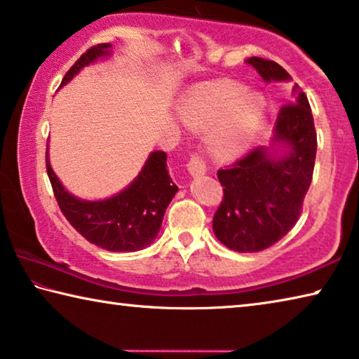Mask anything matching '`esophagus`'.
I'll list each match as a JSON object with an SVG mask.
<instances>
[{
    "label": "esophagus",
    "mask_w": 359,
    "mask_h": 359,
    "mask_svg": "<svg viewBox=\"0 0 359 359\" xmlns=\"http://www.w3.org/2000/svg\"><path fill=\"white\" fill-rule=\"evenodd\" d=\"M188 172H190L193 177H198V175H204L208 172V168H205V163L201 160L199 156H193L190 158V161H188Z\"/></svg>",
    "instance_id": "obj_1"
}]
</instances>
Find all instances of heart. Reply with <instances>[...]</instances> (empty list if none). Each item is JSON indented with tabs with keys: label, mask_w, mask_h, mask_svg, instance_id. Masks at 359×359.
<instances>
[{
	"label": "heart",
	"mask_w": 359,
	"mask_h": 359,
	"mask_svg": "<svg viewBox=\"0 0 359 359\" xmlns=\"http://www.w3.org/2000/svg\"><path fill=\"white\" fill-rule=\"evenodd\" d=\"M177 118L188 130L205 133L215 158L233 160L247 151L263 126L266 101L238 82L198 85L182 96Z\"/></svg>",
	"instance_id": "heart-1"
}]
</instances>
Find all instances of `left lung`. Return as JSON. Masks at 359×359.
Returning a JSON list of instances; mask_svg holds the SVG:
<instances>
[{"label":"left lung","mask_w":359,"mask_h":359,"mask_svg":"<svg viewBox=\"0 0 359 359\" xmlns=\"http://www.w3.org/2000/svg\"><path fill=\"white\" fill-rule=\"evenodd\" d=\"M264 82H291L280 65L248 58ZM317 133L306 93L294 85L288 106L277 115L271 145H259L233 168L217 172L224 198L215 212L214 233L234 252H261L280 241L299 218L311 187Z\"/></svg>","instance_id":"left-lung-1"}]
</instances>
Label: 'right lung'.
<instances>
[{
    "label": "right lung",
    "instance_id": "add662e5",
    "mask_svg": "<svg viewBox=\"0 0 359 359\" xmlns=\"http://www.w3.org/2000/svg\"><path fill=\"white\" fill-rule=\"evenodd\" d=\"M112 55V44H98L88 48L66 72L60 88L71 82L85 66ZM165 151H150L147 160L131 184L104 199L87 201L66 190L53 172L48 160L47 174L57 203L72 226L85 239L109 252H137L149 247L161 229L169 203L179 187L168 171Z\"/></svg>",
    "mask_w": 359,
    "mask_h": 359
}]
</instances>
